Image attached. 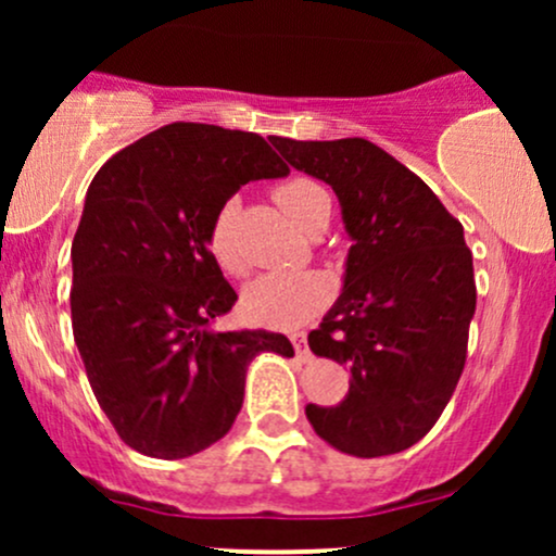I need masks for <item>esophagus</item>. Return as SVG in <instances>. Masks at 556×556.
I'll return each mask as SVG.
<instances>
[{"mask_svg":"<svg viewBox=\"0 0 556 556\" xmlns=\"http://www.w3.org/2000/svg\"><path fill=\"white\" fill-rule=\"evenodd\" d=\"M290 340H292V348H295L298 358H300V361H311V350H308V344H305V334H303V331H292Z\"/></svg>","mask_w":556,"mask_h":556,"instance_id":"1","label":"esophagus"}]
</instances>
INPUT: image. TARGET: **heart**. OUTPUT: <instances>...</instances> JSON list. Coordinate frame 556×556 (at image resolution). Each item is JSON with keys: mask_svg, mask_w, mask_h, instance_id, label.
<instances>
[{"mask_svg": "<svg viewBox=\"0 0 556 556\" xmlns=\"http://www.w3.org/2000/svg\"><path fill=\"white\" fill-rule=\"evenodd\" d=\"M274 201L305 232L329 222L331 201L321 185L308 177H290L274 188ZM235 203L216 212L208 227V253L227 274H242V258L235 248ZM329 285L314 271H271L261 274L242 292V311L261 324L292 327L305 321L327 303Z\"/></svg>", "mask_w": 556, "mask_h": 556, "instance_id": "1", "label": "heart"}]
</instances>
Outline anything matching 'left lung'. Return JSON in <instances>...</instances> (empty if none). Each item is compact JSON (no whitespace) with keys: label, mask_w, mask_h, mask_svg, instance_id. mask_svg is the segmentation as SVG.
<instances>
[{"label":"left lung","mask_w":556,"mask_h":556,"mask_svg":"<svg viewBox=\"0 0 556 556\" xmlns=\"http://www.w3.org/2000/svg\"><path fill=\"white\" fill-rule=\"evenodd\" d=\"M292 167L331 185L353 238L344 290L308 334L353 374L334 407H305L324 442L353 457L407 450L455 392L476 314L463 225L416 172L366 138H271Z\"/></svg>","instance_id":"obj_1"}]
</instances>
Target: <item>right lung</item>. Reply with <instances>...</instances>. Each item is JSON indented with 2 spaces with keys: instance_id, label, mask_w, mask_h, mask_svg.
I'll return each instance as SVG.
<instances>
[{
  "instance_id": "right-lung-1",
  "label": "right lung",
  "mask_w": 556,
  "mask_h": 556,
  "mask_svg": "<svg viewBox=\"0 0 556 556\" xmlns=\"http://www.w3.org/2000/svg\"><path fill=\"white\" fill-rule=\"evenodd\" d=\"M287 164L258 132L172 123L96 172L73 240V337L114 431L140 455L180 460L232 429L261 353L292 358L264 329L212 331L235 290L208 253L212 219Z\"/></svg>"
}]
</instances>
